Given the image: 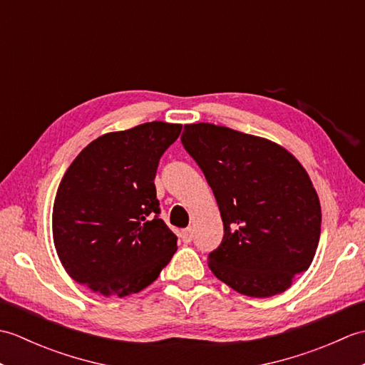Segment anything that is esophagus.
Here are the masks:
<instances>
[{"label": "esophagus", "instance_id": "1", "mask_svg": "<svg viewBox=\"0 0 365 365\" xmlns=\"http://www.w3.org/2000/svg\"><path fill=\"white\" fill-rule=\"evenodd\" d=\"M192 237H195V235H192V229H191V227L182 232V240H183V243H191V242H192Z\"/></svg>", "mask_w": 365, "mask_h": 365}]
</instances>
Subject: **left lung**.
<instances>
[{"mask_svg":"<svg viewBox=\"0 0 365 365\" xmlns=\"http://www.w3.org/2000/svg\"><path fill=\"white\" fill-rule=\"evenodd\" d=\"M182 144L202 169L224 224L212 273L252 298L285 292L314 260L322 208L306 169L269 139L215 123L185 125Z\"/></svg>","mask_w":365,"mask_h":365,"instance_id":"1","label":"left lung"}]
</instances>
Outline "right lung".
Returning <instances> with one entry per match:
<instances>
[{"instance_id": "obj_1", "label": "right lung", "mask_w": 365, "mask_h": 365, "mask_svg": "<svg viewBox=\"0 0 365 365\" xmlns=\"http://www.w3.org/2000/svg\"><path fill=\"white\" fill-rule=\"evenodd\" d=\"M180 123L147 122L84 147L63 177L53 205V242L73 281L103 297L150 285L177 251L158 218L153 178Z\"/></svg>"}]
</instances>
